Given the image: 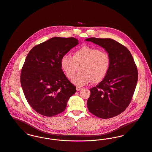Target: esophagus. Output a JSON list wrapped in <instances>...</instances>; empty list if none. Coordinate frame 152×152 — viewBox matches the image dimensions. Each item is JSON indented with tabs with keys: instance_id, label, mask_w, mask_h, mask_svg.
I'll return each instance as SVG.
<instances>
[{
	"instance_id": "obj_1",
	"label": "esophagus",
	"mask_w": 152,
	"mask_h": 152,
	"mask_svg": "<svg viewBox=\"0 0 152 152\" xmlns=\"http://www.w3.org/2000/svg\"><path fill=\"white\" fill-rule=\"evenodd\" d=\"M81 90H82V88L80 87H76V90L77 91H80Z\"/></svg>"
}]
</instances>
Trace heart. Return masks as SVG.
Listing matches in <instances>:
<instances>
[{"instance_id":"1","label":"heart","mask_w":152,"mask_h":152,"mask_svg":"<svg viewBox=\"0 0 152 152\" xmlns=\"http://www.w3.org/2000/svg\"><path fill=\"white\" fill-rule=\"evenodd\" d=\"M111 64L110 55L97 48L84 45L74 52L73 57L65 55L61 65L69 79L72 78L80 67V72L72 79L78 87L90 83H99L107 75Z\"/></svg>"}]
</instances>
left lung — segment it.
Wrapping results in <instances>:
<instances>
[{
  "instance_id": "left-lung-1",
  "label": "left lung",
  "mask_w": 152,
  "mask_h": 152,
  "mask_svg": "<svg viewBox=\"0 0 152 152\" xmlns=\"http://www.w3.org/2000/svg\"><path fill=\"white\" fill-rule=\"evenodd\" d=\"M86 41L101 46L111 59L106 76L90 89L88 110L99 118L114 117L125 110L134 95L138 77L134 59L127 48L113 39L91 37Z\"/></svg>"
}]
</instances>
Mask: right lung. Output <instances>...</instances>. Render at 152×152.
<instances>
[{"label":"right lung","instance_id":"1","mask_svg":"<svg viewBox=\"0 0 152 152\" xmlns=\"http://www.w3.org/2000/svg\"><path fill=\"white\" fill-rule=\"evenodd\" d=\"M79 44L73 37H53L34 47L28 53L20 75L25 97L38 114L58 115L66 109L76 91L62 71V58Z\"/></svg>","mask_w":152,"mask_h":152}]
</instances>
